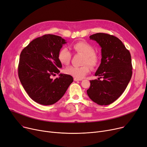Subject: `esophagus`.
I'll return each mask as SVG.
<instances>
[{
  "label": "esophagus",
  "mask_w": 147,
  "mask_h": 147,
  "mask_svg": "<svg viewBox=\"0 0 147 147\" xmlns=\"http://www.w3.org/2000/svg\"><path fill=\"white\" fill-rule=\"evenodd\" d=\"M74 81H81V80H82V79H78V78H74Z\"/></svg>",
  "instance_id": "obj_1"
}]
</instances>
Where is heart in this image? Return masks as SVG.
<instances>
[{"label":"heart","mask_w":147,"mask_h":147,"mask_svg":"<svg viewBox=\"0 0 147 147\" xmlns=\"http://www.w3.org/2000/svg\"><path fill=\"white\" fill-rule=\"evenodd\" d=\"M75 52L80 53L84 56L83 64L82 67L69 66L65 69V73L76 78L81 79L90 71V66L95 68L99 64V58L95 54L94 48L86 42H78L72 45ZM71 58V53L67 48L63 47L58 53V59L63 65L69 64Z\"/></svg>","instance_id":"1"}]
</instances>
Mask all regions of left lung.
<instances>
[{
  "instance_id": "obj_1",
  "label": "left lung",
  "mask_w": 147,
  "mask_h": 147,
  "mask_svg": "<svg viewBox=\"0 0 147 147\" xmlns=\"http://www.w3.org/2000/svg\"><path fill=\"white\" fill-rule=\"evenodd\" d=\"M89 37L101 46L102 58L95 74L99 78L90 80L87 94L97 104L109 105L124 92L132 78L130 53L119 38L113 35L98 33Z\"/></svg>"
}]
</instances>
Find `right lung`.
Listing matches in <instances>:
<instances>
[{"label":"right lung","instance_id":"1","mask_svg":"<svg viewBox=\"0 0 147 147\" xmlns=\"http://www.w3.org/2000/svg\"><path fill=\"white\" fill-rule=\"evenodd\" d=\"M66 43L60 36L45 34L32 40L21 52L19 79L28 96L37 103H56L73 82L71 76L65 74H59V78L54 80L50 78L60 72L62 64L58 53Z\"/></svg>","mask_w":147,"mask_h":147}]
</instances>
